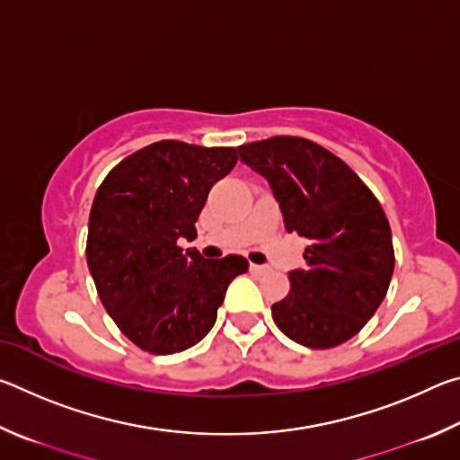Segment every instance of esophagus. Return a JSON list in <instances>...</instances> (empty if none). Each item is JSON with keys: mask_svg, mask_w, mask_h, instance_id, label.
I'll list each match as a JSON object with an SVG mask.
<instances>
[{"mask_svg": "<svg viewBox=\"0 0 460 460\" xmlns=\"http://www.w3.org/2000/svg\"><path fill=\"white\" fill-rule=\"evenodd\" d=\"M249 271H253V274H263V271H266V268L258 266V263H249Z\"/></svg>", "mask_w": 460, "mask_h": 460, "instance_id": "obj_1", "label": "esophagus"}]
</instances>
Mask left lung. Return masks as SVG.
Returning <instances> with one entry per match:
<instances>
[{
	"instance_id": "1",
	"label": "left lung",
	"mask_w": 460,
	"mask_h": 460,
	"mask_svg": "<svg viewBox=\"0 0 460 460\" xmlns=\"http://www.w3.org/2000/svg\"><path fill=\"white\" fill-rule=\"evenodd\" d=\"M237 150L268 178L286 231L308 241L305 268L290 271V292L271 306L274 323L298 345H342L376 314L394 274L384 208L339 155L306 137L276 136Z\"/></svg>"
}]
</instances>
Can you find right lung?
Here are the masks:
<instances>
[{"label":"right lung","instance_id":"obj_1","mask_svg":"<svg viewBox=\"0 0 460 460\" xmlns=\"http://www.w3.org/2000/svg\"><path fill=\"white\" fill-rule=\"evenodd\" d=\"M237 164V147L162 139L123 158L93 199L87 263L119 331L152 355L184 351L217 321L247 260H205L178 239L197 237L208 190Z\"/></svg>","mask_w":460,"mask_h":460}]
</instances>
